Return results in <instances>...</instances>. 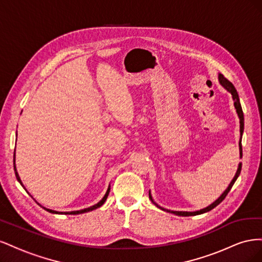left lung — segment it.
<instances>
[{
  "label": "left lung",
  "mask_w": 262,
  "mask_h": 262,
  "mask_svg": "<svg viewBox=\"0 0 262 262\" xmlns=\"http://www.w3.org/2000/svg\"><path fill=\"white\" fill-rule=\"evenodd\" d=\"M219 82H220V84L224 87V89L227 91V92H229L232 94V97H233V100H234V106H235V109H236V113H237V115H238V118H239V132H241V140H239V157L242 158L243 157V148H242V136H243V132H244V114H243V109H242V106H241V101H239V97H238V93H237V91H236V89L234 87V85L229 82L227 78H225L224 77V75L223 74H221V73H219ZM241 170H242V163H239L238 164V168H237V171H236V173H235V176H234V178L232 179V181H231V184L228 185V187L226 188V190L225 191L222 193L217 199L214 201L213 203H211L210 205H208L207 208H204V209H201V210H199V211H194V212H188V211H170V210H167V209H164V208H162V207H160V205H158L154 200H153V198H152V194H150V191H148V196H149V199H150V201H152L157 208H160L161 210H163V211H166V212H169V213H172V214H176V215H178V216H193V215H199V214H203V213H205V212H209V211H211L212 209H214L215 207H217V205L223 201L224 199H225V196L227 195V193L231 191V189H232V187H233V185L235 184V181H236V179L238 178V176H239V173H241Z\"/></svg>",
  "instance_id": "1"
}]
</instances>
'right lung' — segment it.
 Listing matches in <instances>:
<instances>
[{
    "mask_svg": "<svg viewBox=\"0 0 262 262\" xmlns=\"http://www.w3.org/2000/svg\"><path fill=\"white\" fill-rule=\"evenodd\" d=\"M14 170H15V175H16V178H17V180H18V182L19 184L24 187V185H23V182H21V180H20V177H19V175H18V172H17V169H16V164H15V152H14ZM25 188V187H24ZM109 191H110V185H109V187H108V189H107V191H106V194L104 195V198H102V199L98 202V203H96L95 205H92V207H90V208H86V209H83V210H80V211H71V212H58V211H53V210H50V209H47V208H45V207H42L41 204H39L38 202V204L40 205L41 208H43L46 211H48V212H50V213H53V214H66V215H76V214H82V213H86V212H90V211H93V210H95V209H98V208H100L102 204L105 203V201L107 200V196H108V194H109ZM36 201V200H35Z\"/></svg>",
    "mask_w": 262,
    "mask_h": 262,
    "instance_id": "right-lung-1",
    "label": "right lung"
}]
</instances>
